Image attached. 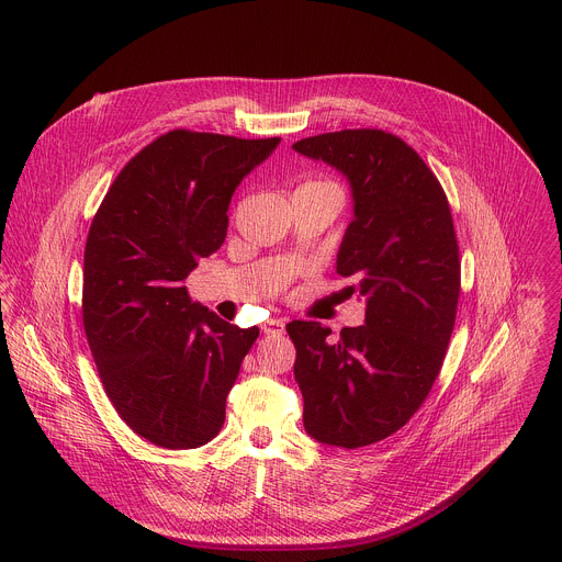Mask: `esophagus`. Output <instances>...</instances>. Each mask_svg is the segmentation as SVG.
Instances as JSON below:
<instances>
[{"mask_svg":"<svg viewBox=\"0 0 562 562\" xmlns=\"http://www.w3.org/2000/svg\"><path fill=\"white\" fill-rule=\"evenodd\" d=\"M285 329V321L283 318H268L263 325H261V331L263 334H281Z\"/></svg>","mask_w":562,"mask_h":562,"instance_id":"obj_1","label":"esophagus"}]
</instances>
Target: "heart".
Returning a JSON list of instances; mask_svg holds the SVG:
<instances>
[{"instance_id":"obj_1","label":"heart","mask_w":562,"mask_h":562,"mask_svg":"<svg viewBox=\"0 0 562 562\" xmlns=\"http://www.w3.org/2000/svg\"><path fill=\"white\" fill-rule=\"evenodd\" d=\"M294 192H329V194L341 199V188L336 186L334 181L321 179V177H310V179L301 181V186Z\"/></svg>"}]
</instances>
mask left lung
Masks as SVG:
<instances>
[{
  "instance_id": "1",
  "label": "left lung",
  "mask_w": 562,
  "mask_h": 562,
  "mask_svg": "<svg viewBox=\"0 0 562 562\" xmlns=\"http://www.w3.org/2000/svg\"><path fill=\"white\" fill-rule=\"evenodd\" d=\"M344 172L355 218L336 255L366 299V325L292 321L303 425L318 442L357 450L398 431L427 398L452 339L461 259L450 201L401 137L379 128L323 133L292 146Z\"/></svg>"
}]
</instances>
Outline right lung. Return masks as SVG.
I'll use <instances>...</instances> for the list:
<instances>
[{"label": "right lung", "instance_id": "1", "mask_svg": "<svg viewBox=\"0 0 562 562\" xmlns=\"http://www.w3.org/2000/svg\"><path fill=\"white\" fill-rule=\"evenodd\" d=\"M279 142L170 131L122 168L90 223L86 339L117 414L166 450L218 434L259 336L192 303L183 281L221 248L237 186Z\"/></svg>", "mask_w": 562, "mask_h": 562}]
</instances>
